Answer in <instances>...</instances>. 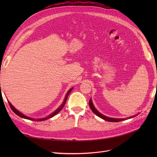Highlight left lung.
Masks as SVG:
<instances>
[{
    "label": "left lung",
    "instance_id": "obj_1",
    "mask_svg": "<svg viewBox=\"0 0 157 157\" xmlns=\"http://www.w3.org/2000/svg\"><path fill=\"white\" fill-rule=\"evenodd\" d=\"M89 106L90 107L91 110L92 111V112L94 113V114H96L97 116H98L99 117L102 118V119L105 120V121H110V122H119V121H123V120H125L127 119H130V118H133L134 117V116H132V117H128V118H125V119H117V118H111V117H106L105 115H102L101 113H99L97 110L96 109V108L94 107V106L93 105V103H92V100L90 98V100L89 101Z\"/></svg>",
    "mask_w": 157,
    "mask_h": 157
}]
</instances>
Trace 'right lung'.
<instances>
[{
    "label": "right lung",
    "instance_id": "obj_1",
    "mask_svg": "<svg viewBox=\"0 0 157 157\" xmlns=\"http://www.w3.org/2000/svg\"><path fill=\"white\" fill-rule=\"evenodd\" d=\"M73 90V88H71V89H69V90L67 92V94H66V96H65V100H64V101H63V104L59 106V107L56 110V111H55V112H53L52 113H51V115H50L49 116H48L47 117H44V118H41V119H34V118H31V117H27V116H25V115H24L23 114V113H20L19 111H17V110L14 106H13L12 105H11V103L10 102H9V105H10V107H11V109H12V111L14 112L16 115H17L18 116H19L20 117H22V118H24V119H29V120H33V121H45V120H46V119H49V118H51V117H52L53 116H55V115H56L57 114V113L60 111H61V109L63 108V106H65V102H66V101H67V97H68V96H69V93L71 92V90Z\"/></svg>",
    "mask_w": 157,
    "mask_h": 157
}]
</instances>
